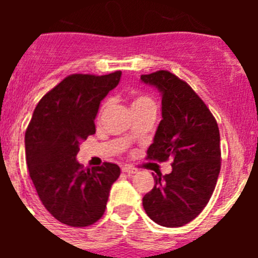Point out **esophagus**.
<instances>
[{
    "mask_svg": "<svg viewBox=\"0 0 258 258\" xmlns=\"http://www.w3.org/2000/svg\"><path fill=\"white\" fill-rule=\"evenodd\" d=\"M121 170L124 173H126V174H136L137 172H138V169H137V168H134V166H131V165H124L121 168Z\"/></svg>",
    "mask_w": 258,
    "mask_h": 258,
    "instance_id": "obj_1",
    "label": "esophagus"
}]
</instances>
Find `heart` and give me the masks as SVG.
Wrapping results in <instances>:
<instances>
[{"instance_id":"b5f03b06","label":"heart","mask_w":258,"mask_h":258,"mask_svg":"<svg viewBox=\"0 0 258 258\" xmlns=\"http://www.w3.org/2000/svg\"><path fill=\"white\" fill-rule=\"evenodd\" d=\"M150 102H151V99H149V98H146V97H137L136 99H134V101H133V103H132V107L138 106V104H143V103H150ZM107 107H108V103H104L103 106H102L101 111H99V115H98V116H99V117H101V116L103 115L104 112H106Z\"/></svg>"}]
</instances>
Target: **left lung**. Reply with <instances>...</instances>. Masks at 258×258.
<instances>
[{"instance_id":"1","label":"left lung","mask_w":258,"mask_h":258,"mask_svg":"<svg viewBox=\"0 0 258 258\" xmlns=\"http://www.w3.org/2000/svg\"><path fill=\"white\" fill-rule=\"evenodd\" d=\"M141 80L161 94L163 120L147 159H172V172L155 175L154 188L143 197V208L157 225L183 226L206 208L217 183L221 169L217 121L191 86L175 75L156 71L142 75Z\"/></svg>"}]
</instances>
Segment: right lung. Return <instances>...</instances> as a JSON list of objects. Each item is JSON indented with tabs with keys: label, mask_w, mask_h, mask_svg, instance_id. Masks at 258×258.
<instances>
[{
	"label": "right lung",
	"mask_w": 258,
	"mask_h": 258,
	"mask_svg": "<svg viewBox=\"0 0 258 258\" xmlns=\"http://www.w3.org/2000/svg\"><path fill=\"white\" fill-rule=\"evenodd\" d=\"M121 71L75 74L41 98L26 131L29 175L45 208L59 222L90 226L103 216L118 165L103 163L84 169L76 160L80 142L95 133L101 101L116 88Z\"/></svg>",
	"instance_id": "add662e5"
}]
</instances>
